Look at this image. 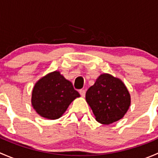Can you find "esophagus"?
<instances>
[{
	"label": "esophagus",
	"mask_w": 158,
	"mask_h": 158,
	"mask_svg": "<svg viewBox=\"0 0 158 158\" xmlns=\"http://www.w3.org/2000/svg\"><path fill=\"white\" fill-rule=\"evenodd\" d=\"M79 93H80L81 96L84 97L85 95V89H80V90H79Z\"/></svg>",
	"instance_id": "esophagus-1"
}]
</instances>
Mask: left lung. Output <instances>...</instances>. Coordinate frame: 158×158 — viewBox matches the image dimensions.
Instances as JSON below:
<instances>
[{"label":"left lung","mask_w":158,"mask_h":158,"mask_svg":"<svg viewBox=\"0 0 158 158\" xmlns=\"http://www.w3.org/2000/svg\"><path fill=\"white\" fill-rule=\"evenodd\" d=\"M85 99L97 122L104 125L122 118L131 105L130 94L123 82L108 73L98 76L87 90Z\"/></svg>","instance_id":"obj_1"}]
</instances>
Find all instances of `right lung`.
<instances>
[{
  "instance_id": "1",
  "label": "right lung",
  "mask_w": 158,
  "mask_h": 158,
  "mask_svg": "<svg viewBox=\"0 0 158 158\" xmlns=\"http://www.w3.org/2000/svg\"><path fill=\"white\" fill-rule=\"evenodd\" d=\"M79 96L72 82L59 71H54L35 84L31 103L41 117L54 120L61 117L72 102Z\"/></svg>"
}]
</instances>
